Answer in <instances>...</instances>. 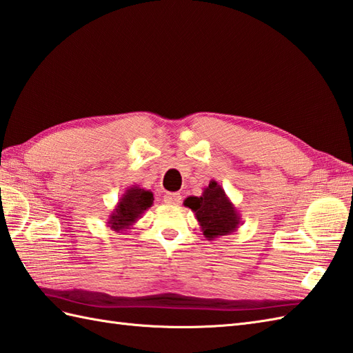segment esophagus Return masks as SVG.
<instances>
[{"instance_id":"1","label":"esophagus","mask_w":353,"mask_h":353,"mask_svg":"<svg viewBox=\"0 0 353 353\" xmlns=\"http://www.w3.org/2000/svg\"><path fill=\"white\" fill-rule=\"evenodd\" d=\"M163 199L166 203H179V202H181V194H179V193H166V194H164Z\"/></svg>"}]
</instances>
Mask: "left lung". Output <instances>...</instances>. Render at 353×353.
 Wrapping results in <instances>:
<instances>
[{
  "label": "left lung",
  "instance_id": "left-lung-1",
  "mask_svg": "<svg viewBox=\"0 0 353 353\" xmlns=\"http://www.w3.org/2000/svg\"><path fill=\"white\" fill-rule=\"evenodd\" d=\"M184 205L194 213L207 240L228 236L236 232L241 225L236 205L226 196L223 187L217 181H210L201 196L185 198Z\"/></svg>",
  "mask_w": 353,
  "mask_h": 353
}]
</instances>
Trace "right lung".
<instances>
[{
    "mask_svg": "<svg viewBox=\"0 0 353 353\" xmlns=\"http://www.w3.org/2000/svg\"><path fill=\"white\" fill-rule=\"evenodd\" d=\"M152 205L154 194L151 190H145L139 185L128 187L108 216L107 226L116 232L128 231Z\"/></svg>",
    "mask_w": 353,
    "mask_h": 353,
    "instance_id": "1",
    "label": "right lung"
}]
</instances>
